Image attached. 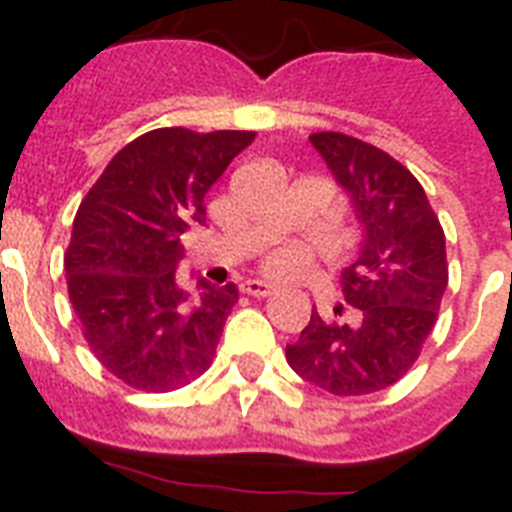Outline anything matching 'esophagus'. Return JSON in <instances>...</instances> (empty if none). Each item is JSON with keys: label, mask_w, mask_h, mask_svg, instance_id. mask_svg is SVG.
<instances>
[{"label": "esophagus", "mask_w": 512, "mask_h": 512, "mask_svg": "<svg viewBox=\"0 0 512 512\" xmlns=\"http://www.w3.org/2000/svg\"><path fill=\"white\" fill-rule=\"evenodd\" d=\"M241 292L249 297H271L276 289L268 284V281H260V279H247L241 284Z\"/></svg>", "instance_id": "34e87169"}]
</instances>
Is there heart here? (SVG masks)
<instances>
[{
	"label": "heart",
	"mask_w": 512,
	"mask_h": 512,
	"mask_svg": "<svg viewBox=\"0 0 512 512\" xmlns=\"http://www.w3.org/2000/svg\"><path fill=\"white\" fill-rule=\"evenodd\" d=\"M305 263H308V255L300 247H279L265 257V268L273 276H297L305 268Z\"/></svg>",
	"instance_id": "1"
}]
</instances>
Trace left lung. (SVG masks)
Returning a JSON list of instances; mask_svg holds the SVG:
<instances>
[{"instance_id": "8db88e82", "label": "left lung", "mask_w": 512, "mask_h": 512, "mask_svg": "<svg viewBox=\"0 0 512 512\" xmlns=\"http://www.w3.org/2000/svg\"><path fill=\"white\" fill-rule=\"evenodd\" d=\"M311 143L350 193L366 236L340 276L353 321L313 311L287 361L332 396H369L412 369L436 327L449 284L444 228L420 180L382 148L342 132H313Z\"/></svg>"}]
</instances>
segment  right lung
I'll list each match as a JSON object with an SVG mask.
<instances>
[{"instance_id": "add662e5", "label": "right lung", "mask_w": 512, "mask_h": 512, "mask_svg": "<svg viewBox=\"0 0 512 512\" xmlns=\"http://www.w3.org/2000/svg\"><path fill=\"white\" fill-rule=\"evenodd\" d=\"M255 132L162 127L108 162L82 199L66 281L82 335L116 380L146 393L183 388L212 366L236 284H177L183 233L204 225V196Z\"/></svg>"}]
</instances>
